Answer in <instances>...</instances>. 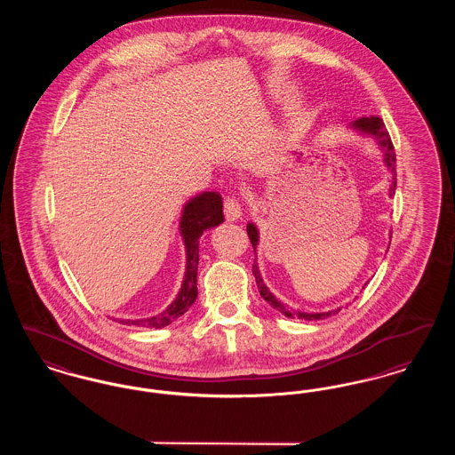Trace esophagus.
Listing matches in <instances>:
<instances>
[{"mask_svg":"<svg viewBox=\"0 0 455 455\" xmlns=\"http://www.w3.org/2000/svg\"><path fill=\"white\" fill-rule=\"evenodd\" d=\"M223 210H225L227 221H237L242 218V206L235 197H227Z\"/></svg>","mask_w":455,"mask_h":455,"instance_id":"esophagus-1","label":"esophagus"}]
</instances>
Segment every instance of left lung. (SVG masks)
I'll use <instances>...</instances> for the list:
<instances>
[{
	"mask_svg": "<svg viewBox=\"0 0 455 455\" xmlns=\"http://www.w3.org/2000/svg\"><path fill=\"white\" fill-rule=\"evenodd\" d=\"M349 130L358 132L360 136H368L375 141V145L380 148L382 152V162H384V167L392 173V179H390L389 184V197L394 196L395 193V155H394V147H392V141H390L389 132L386 130V124L380 117H360L356 121H353L349 126ZM247 235L251 238V243L254 247V252L259 245V228L249 221L247 223ZM258 258V256H256ZM252 273L256 276V283H258V288H259L260 297L269 303L275 310L282 312L284 317L288 319H305V321H321V319H327L334 314H338L341 308H334V310H329V312H302V310H295L291 307H288L286 303H283L280 299L275 297L273 291H269V288L266 286V283L260 276L259 267H258V262L254 260L252 264Z\"/></svg>",
	"mask_w": 455,
	"mask_h": 455,
	"instance_id": "left-lung-1",
	"label": "left lung"
}]
</instances>
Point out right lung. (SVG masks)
<instances>
[{
  "mask_svg": "<svg viewBox=\"0 0 455 455\" xmlns=\"http://www.w3.org/2000/svg\"><path fill=\"white\" fill-rule=\"evenodd\" d=\"M179 220V232L186 245V273L180 290L173 302L158 315L147 319H116L123 324L140 325L162 329L172 324L175 319L184 315L197 297V262H199V238L203 232L223 223V203L221 196L212 191H204L186 201Z\"/></svg>",
  "mask_w": 455,
  "mask_h": 455,
  "instance_id": "1",
  "label": "right lung"
}]
</instances>
